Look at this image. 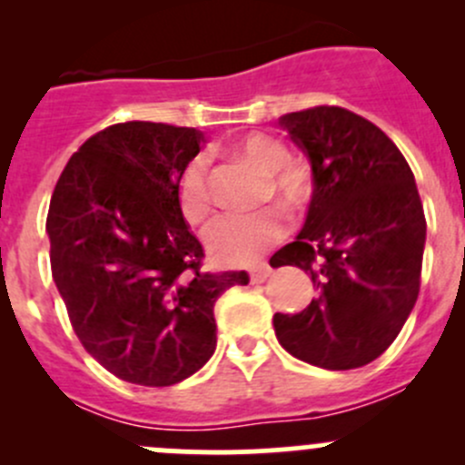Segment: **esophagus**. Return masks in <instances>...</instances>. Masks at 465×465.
<instances>
[{"label":"esophagus","mask_w":465,"mask_h":465,"mask_svg":"<svg viewBox=\"0 0 465 465\" xmlns=\"http://www.w3.org/2000/svg\"><path fill=\"white\" fill-rule=\"evenodd\" d=\"M270 274H272V267L267 265V262H256V265L250 267V276L254 283H262Z\"/></svg>","instance_id":"34e87169"}]
</instances>
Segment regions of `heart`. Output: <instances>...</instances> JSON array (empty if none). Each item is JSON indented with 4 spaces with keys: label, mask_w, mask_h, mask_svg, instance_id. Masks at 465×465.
Here are the masks:
<instances>
[{
    "label": "heart",
    "mask_w": 465,
    "mask_h": 465,
    "mask_svg": "<svg viewBox=\"0 0 465 465\" xmlns=\"http://www.w3.org/2000/svg\"><path fill=\"white\" fill-rule=\"evenodd\" d=\"M233 154L252 163L265 175V186L283 204L299 206L311 195V173L303 163L290 159V150L272 134L252 133L236 139ZM177 203L189 223H203L213 209V195L206 182V162L193 159L177 182ZM285 233L283 218L276 209L229 211L206 227L204 242L209 254L223 265H245L265 254Z\"/></svg>",
    "instance_id": "heart-1"
}]
</instances>
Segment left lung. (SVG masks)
<instances>
[{
  "mask_svg": "<svg viewBox=\"0 0 465 465\" xmlns=\"http://www.w3.org/2000/svg\"><path fill=\"white\" fill-rule=\"evenodd\" d=\"M311 162L312 200L272 267L297 265L317 297L297 315H274L294 358L346 371L373 362L405 326L420 288L425 215L414 173L371 121L320 105L279 119Z\"/></svg>",
  "mask_w": 465,
  "mask_h": 465,
  "instance_id": "1",
  "label": "left lung"
}]
</instances>
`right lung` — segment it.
<instances>
[{
    "instance_id": "1",
    "label": "right lung",
    "mask_w": 465,
    "mask_h": 465,
    "mask_svg": "<svg viewBox=\"0 0 465 465\" xmlns=\"http://www.w3.org/2000/svg\"><path fill=\"white\" fill-rule=\"evenodd\" d=\"M204 134L150 121L101 130L51 198V272L78 340L116 378L171 387L215 351L213 303L247 272L203 274L177 182Z\"/></svg>"
}]
</instances>
